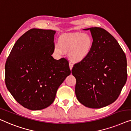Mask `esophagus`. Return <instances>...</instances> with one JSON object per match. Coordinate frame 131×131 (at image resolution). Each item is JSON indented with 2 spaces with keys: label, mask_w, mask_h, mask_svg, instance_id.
Here are the masks:
<instances>
[{
  "label": "esophagus",
  "mask_w": 131,
  "mask_h": 131,
  "mask_svg": "<svg viewBox=\"0 0 131 131\" xmlns=\"http://www.w3.org/2000/svg\"><path fill=\"white\" fill-rule=\"evenodd\" d=\"M69 65L70 69H71V71L72 69V68H73V64L72 63H71V62H70L69 64Z\"/></svg>",
  "instance_id": "esophagus-1"
}]
</instances>
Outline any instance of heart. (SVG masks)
Returning <instances> with one entry per match:
<instances>
[{
    "label": "heart",
    "mask_w": 131,
    "mask_h": 131,
    "mask_svg": "<svg viewBox=\"0 0 131 131\" xmlns=\"http://www.w3.org/2000/svg\"><path fill=\"white\" fill-rule=\"evenodd\" d=\"M93 46V40L90 35L73 33L60 36L58 45L55 46L54 50L59 55L68 54L72 62L78 63L84 61L91 54Z\"/></svg>",
    "instance_id": "b5f03b06"
}]
</instances>
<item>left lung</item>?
<instances>
[{
	"mask_svg": "<svg viewBox=\"0 0 131 131\" xmlns=\"http://www.w3.org/2000/svg\"><path fill=\"white\" fill-rule=\"evenodd\" d=\"M84 29L91 31L94 46L91 54L72 69L77 80L75 94L84 106L102 108L115 102L126 83V55L117 40L104 29Z\"/></svg>",
	"mask_w": 131,
	"mask_h": 131,
	"instance_id": "1",
	"label": "left lung"
}]
</instances>
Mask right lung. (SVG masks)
<instances>
[{
    "mask_svg": "<svg viewBox=\"0 0 131 131\" xmlns=\"http://www.w3.org/2000/svg\"><path fill=\"white\" fill-rule=\"evenodd\" d=\"M51 29L32 28L12 47L5 64V84L18 103L32 110L54 102L58 88L71 73L65 58L56 60Z\"/></svg>",
    "mask_w": 131,
    "mask_h": 131,
    "instance_id": "obj_1",
    "label": "right lung"
}]
</instances>
